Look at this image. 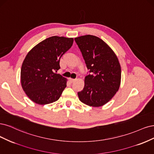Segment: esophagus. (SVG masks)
<instances>
[{"label": "esophagus", "mask_w": 154, "mask_h": 154, "mask_svg": "<svg viewBox=\"0 0 154 154\" xmlns=\"http://www.w3.org/2000/svg\"><path fill=\"white\" fill-rule=\"evenodd\" d=\"M75 81V79H69V82H70V83H73L74 81Z\"/></svg>", "instance_id": "1"}]
</instances>
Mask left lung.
Listing matches in <instances>:
<instances>
[{"instance_id":"obj_1","label":"left lung","mask_w":154,"mask_h":154,"mask_svg":"<svg viewBox=\"0 0 154 154\" xmlns=\"http://www.w3.org/2000/svg\"><path fill=\"white\" fill-rule=\"evenodd\" d=\"M89 72L84 87L78 92L80 100L93 107L102 106L118 91L121 67L116 54L102 39L93 35L75 38Z\"/></svg>"}]
</instances>
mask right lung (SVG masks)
<instances>
[{"label":"right lung","instance_id":"obj_1","mask_svg":"<svg viewBox=\"0 0 154 154\" xmlns=\"http://www.w3.org/2000/svg\"><path fill=\"white\" fill-rule=\"evenodd\" d=\"M73 38L52 36L29 52L21 68V83L32 101L41 105L57 101L66 87V80L60 74L59 61L70 49Z\"/></svg>","mask_w":154,"mask_h":154}]
</instances>
